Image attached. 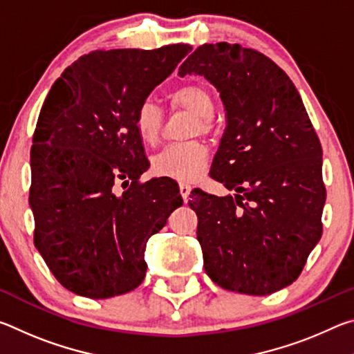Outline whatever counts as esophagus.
<instances>
[{"mask_svg":"<svg viewBox=\"0 0 354 354\" xmlns=\"http://www.w3.org/2000/svg\"><path fill=\"white\" fill-rule=\"evenodd\" d=\"M190 190H192L190 184H187V183H181V184H179V192H181L184 201H187L189 195H190Z\"/></svg>","mask_w":354,"mask_h":354,"instance_id":"obj_1","label":"esophagus"}]
</instances>
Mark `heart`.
I'll list each match as a JSON object with an SVG mask.
<instances>
[{
  "label": "heart",
  "instance_id": "heart-1",
  "mask_svg": "<svg viewBox=\"0 0 354 354\" xmlns=\"http://www.w3.org/2000/svg\"><path fill=\"white\" fill-rule=\"evenodd\" d=\"M173 109H183L194 113L189 134H207L212 129L214 98L206 87L198 84L179 87L169 95ZM164 127V111L151 100H145L134 112V128L139 139L153 143ZM207 164V151L200 142L190 140L170 143L153 156L151 167L158 176H167L178 181H194Z\"/></svg>",
  "mask_w": 354,
  "mask_h": 354
}]
</instances>
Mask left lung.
<instances>
[{
    "label": "left lung",
    "mask_w": 354,
    "mask_h": 354,
    "mask_svg": "<svg viewBox=\"0 0 354 354\" xmlns=\"http://www.w3.org/2000/svg\"><path fill=\"white\" fill-rule=\"evenodd\" d=\"M192 73L223 101L226 129L211 178L236 192L192 190L205 270L226 290L270 295L299 277L322 237L319 136L290 77L259 51L205 44L179 67Z\"/></svg>",
    "instance_id": "8db88e82"
}]
</instances>
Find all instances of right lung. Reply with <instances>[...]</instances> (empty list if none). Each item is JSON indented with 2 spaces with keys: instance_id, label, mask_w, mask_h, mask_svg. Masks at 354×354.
Segmentation results:
<instances>
[{
  "instance_id": "1",
  "label": "right lung",
  "mask_w": 354,
  "mask_h": 354,
  "mask_svg": "<svg viewBox=\"0 0 354 354\" xmlns=\"http://www.w3.org/2000/svg\"><path fill=\"white\" fill-rule=\"evenodd\" d=\"M190 50L92 51L64 70L41 106L31 148L34 245L76 295L140 286L148 239L183 206L175 179L140 181L149 162L134 112Z\"/></svg>"
}]
</instances>
